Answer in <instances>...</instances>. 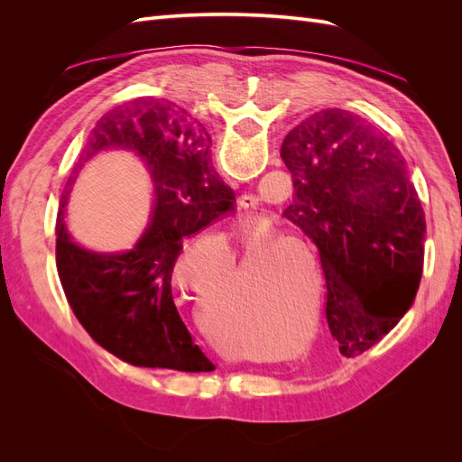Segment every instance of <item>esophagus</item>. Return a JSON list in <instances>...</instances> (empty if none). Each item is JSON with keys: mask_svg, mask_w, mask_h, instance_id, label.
I'll list each match as a JSON object with an SVG mask.
<instances>
[{"mask_svg": "<svg viewBox=\"0 0 462 462\" xmlns=\"http://www.w3.org/2000/svg\"><path fill=\"white\" fill-rule=\"evenodd\" d=\"M241 206H243V208H248V206H253V199H248V197H245V200L241 202Z\"/></svg>", "mask_w": 462, "mask_h": 462, "instance_id": "esophagus-1", "label": "esophagus"}]
</instances>
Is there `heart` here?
<instances>
[{"label": "heart", "mask_w": 462, "mask_h": 462, "mask_svg": "<svg viewBox=\"0 0 462 462\" xmlns=\"http://www.w3.org/2000/svg\"><path fill=\"white\" fill-rule=\"evenodd\" d=\"M270 239H275L272 235ZM287 243L263 245L248 258L246 287L263 304V310H282L287 289L295 285V260L285 250ZM233 268V250L227 239H209L197 253L177 262L175 275L180 289L190 291L204 302L219 300L227 291V273Z\"/></svg>", "instance_id": "1"}]
</instances>
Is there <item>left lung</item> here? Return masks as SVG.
I'll list each match as a JSON object with an SVG mask.
<instances>
[{
	"label": "left lung",
	"instance_id": "left-lung-1",
	"mask_svg": "<svg viewBox=\"0 0 462 462\" xmlns=\"http://www.w3.org/2000/svg\"><path fill=\"white\" fill-rule=\"evenodd\" d=\"M295 199L283 216L318 246L326 319L353 358L411 309L424 268V209L399 150L362 117L321 109L282 144Z\"/></svg>",
	"mask_w": 462,
	"mask_h": 462
}]
</instances>
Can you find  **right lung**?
Masks as SVG:
<instances>
[{
  "instance_id": "obj_1",
  "label": "right lung",
  "mask_w": 462,
  "mask_h": 462,
  "mask_svg": "<svg viewBox=\"0 0 462 462\" xmlns=\"http://www.w3.org/2000/svg\"><path fill=\"white\" fill-rule=\"evenodd\" d=\"M104 150H127L144 162L153 187L150 221L131 250L96 253L69 233L65 192L55 229L65 297L90 337L129 365L212 372L179 316L171 283L185 236L233 209L235 192L208 165L209 136L171 102H123L96 123L67 185Z\"/></svg>"
}]
</instances>
